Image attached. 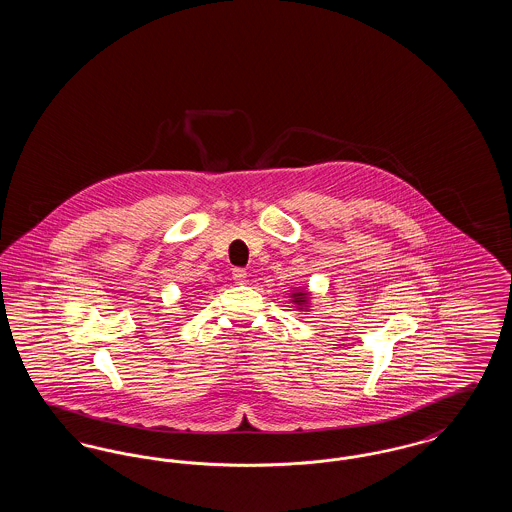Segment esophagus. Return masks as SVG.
Listing matches in <instances>:
<instances>
[{
    "instance_id": "obj_1",
    "label": "esophagus",
    "mask_w": 512,
    "mask_h": 512,
    "mask_svg": "<svg viewBox=\"0 0 512 512\" xmlns=\"http://www.w3.org/2000/svg\"><path fill=\"white\" fill-rule=\"evenodd\" d=\"M232 278H234L236 284H244L247 272H245L244 268H234L232 270Z\"/></svg>"
}]
</instances>
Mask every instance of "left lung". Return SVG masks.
<instances>
[{"label":"left lung","instance_id":"1","mask_svg":"<svg viewBox=\"0 0 512 512\" xmlns=\"http://www.w3.org/2000/svg\"><path fill=\"white\" fill-rule=\"evenodd\" d=\"M292 301L297 305L299 311L307 309V307H309V292H305V290H295V292L292 293Z\"/></svg>","mask_w":512,"mask_h":512}]
</instances>
